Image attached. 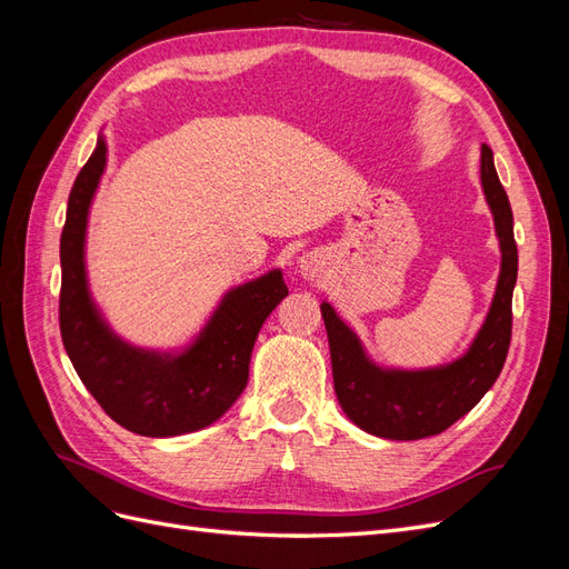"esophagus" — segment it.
<instances>
[{
  "label": "esophagus",
  "mask_w": 569,
  "mask_h": 569,
  "mask_svg": "<svg viewBox=\"0 0 569 569\" xmlns=\"http://www.w3.org/2000/svg\"><path fill=\"white\" fill-rule=\"evenodd\" d=\"M297 268L306 280H316L320 272H325V256L320 251H306L297 261Z\"/></svg>",
  "instance_id": "34e87169"
}]
</instances>
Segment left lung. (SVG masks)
I'll return each instance as SVG.
<instances>
[{"label": "left lung", "instance_id": "left-lung-1", "mask_svg": "<svg viewBox=\"0 0 569 569\" xmlns=\"http://www.w3.org/2000/svg\"><path fill=\"white\" fill-rule=\"evenodd\" d=\"M481 192L493 216L501 249V270L485 322L458 358L429 368H396L375 360L363 339L330 301L320 303L330 339L335 391L347 418L368 435L416 441L449 429L470 412L501 375L510 347L512 289L518 280V244L512 237V211L498 180L493 151L481 144Z\"/></svg>", "mask_w": 569, "mask_h": 569}]
</instances>
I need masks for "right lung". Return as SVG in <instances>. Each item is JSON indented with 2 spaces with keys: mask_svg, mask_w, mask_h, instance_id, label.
<instances>
[{
  "mask_svg": "<svg viewBox=\"0 0 569 569\" xmlns=\"http://www.w3.org/2000/svg\"><path fill=\"white\" fill-rule=\"evenodd\" d=\"M107 163L109 144L99 132L68 197L61 232L59 320L66 353L120 427L153 439L199 432L226 416L247 389L256 337L289 295L282 270L230 287L180 347H140L120 337L99 308L88 274L90 211Z\"/></svg>",
  "mask_w": 569,
  "mask_h": 569,
  "instance_id": "right-lung-1",
  "label": "right lung"
}]
</instances>
